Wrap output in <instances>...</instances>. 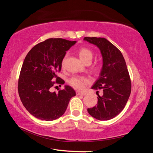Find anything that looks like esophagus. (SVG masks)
Returning <instances> with one entry per match:
<instances>
[{
    "label": "esophagus",
    "instance_id": "1",
    "mask_svg": "<svg viewBox=\"0 0 153 153\" xmlns=\"http://www.w3.org/2000/svg\"><path fill=\"white\" fill-rule=\"evenodd\" d=\"M76 94H77V95H82V96H84L86 94H85V93H84V92H81L77 91V92H76Z\"/></svg>",
    "mask_w": 153,
    "mask_h": 153
}]
</instances>
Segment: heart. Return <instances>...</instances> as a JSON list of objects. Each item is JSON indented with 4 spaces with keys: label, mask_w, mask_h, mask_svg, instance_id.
<instances>
[{
    "label": "heart",
    "mask_w": 153,
    "mask_h": 153,
    "mask_svg": "<svg viewBox=\"0 0 153 153\" xmlns=\"http://www.w3.org/2000/svg\"><path fill=\"white\" fill-rule=\"evenodd\" d=\"M78 55L81 60L84 63L91 62L93 58V52L87 47H81L78 51ZM69 84L72 87L77 90H82L89 82V79L83 76H73L69 79Z\"/></svg>",
    "instance_id": "obj_1"
}]
</instances>
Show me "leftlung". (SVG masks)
Returning <instances> with one entry per match:
<instances>
[{
  "label": "left lung",
  "mask_w": 153,
  "mask_h": 153,
  "mask_svg": "<svg viewBox=\"0 0 153 153\" xmlns=\"http://www.w3.org/2000/svg\"><path fill=\"white\" fill-rule=\"evenodd\" d=\"M84 40L100 49L103 63L99 77L92 86V89H102L103 94L100 97L97 92V105L88 108V112L98 120H109L122 111L131 93L125 59L121 51L106 38L85 37Z\"/></svg>",
  "instance_id": "1"
}]
</instances>
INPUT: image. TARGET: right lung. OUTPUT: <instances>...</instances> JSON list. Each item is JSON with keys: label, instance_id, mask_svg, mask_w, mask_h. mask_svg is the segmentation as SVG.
Wrapping results in <instances>:
<instances>
[{"label": "right lung", "instance_id": "obj_1", "mask_svg": "<svg viewBox=\"0 0 153 153\" xmlns=\"http://www.w3.org/2000/svg\"><path fill=\"white\" fill-rule=\"evenodd\" d=\"M76 42L49 38L33 46L25 56L18 80V92L25 108L35 117L45 121L60 117L76 96L69 86L56 93L51 92L54 85L61 86L65 83L56 74L61 71L66 51Z\"/></svg>", "mask_w": 153, "mask_h": 153}]
</instances>
